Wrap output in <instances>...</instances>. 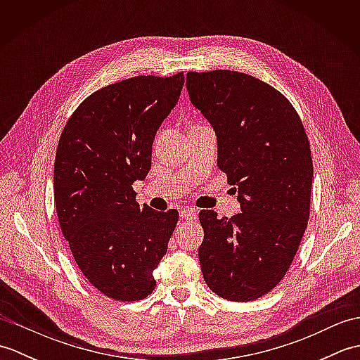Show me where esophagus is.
I'll list each match as a JSON object with an SVG mask.
<instances>
[{
  "mask_svg": "<svg viewBox=\"0 0 360 360\" xmlns=\"http://www.w3.org/2000/svg\"><path fill=\"white\" fill-rule=\"evenodd\" d=\"M179 215H181V218H184V219H195L196 218V210L192 209V207H184V209L179 210Z\"/></svg>",
  "mask_w": 360,
  "mask_h": 360,
  "instance_id": "1",
  "label": "esophagus"
}]
</instances>
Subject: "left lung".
Wrapping results in <instances>:
<instances>
[{"mask_svg":"<svg viewBox=\"0 0 360 360\" xmlns=\"http://www.w3.org/2000/svg\"><path fill=\"white\" fill-rule=\"evenodd\" d=\"M187 89L215 128L217 164L238 187L241 204L232 218L200 212L204 280L226 300H257L285 277L308 227L314 174L308 136L292 103L252 75L192 71Z\"/></svg>","mask_w":360,"mask_h":360,"instance_id":"obj_1","label":"left lung"}]
</instances>
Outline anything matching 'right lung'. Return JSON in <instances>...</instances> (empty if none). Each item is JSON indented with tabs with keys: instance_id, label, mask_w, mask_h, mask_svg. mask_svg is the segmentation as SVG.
<instances>
[{
	"instance_id": "right-lung-1",
	"label": "right lung",
	"mask_w": 360,
	"mask_h": 360,
	"mask_svg": "<svg viewBox=\"0 0 360 360\" xmlns=\"http://www.w3.org/2000/svg\"><path fill=\"white\" fill-rule=\"evenodd\" d=\"M184 74L136 75L96 91L60 136L53 200L60 229L85 278L117 302H139L156 288L178 210L136 201L133 182L151 168L158 128L178 103Z\"/></svg>"
}]
</instances>
